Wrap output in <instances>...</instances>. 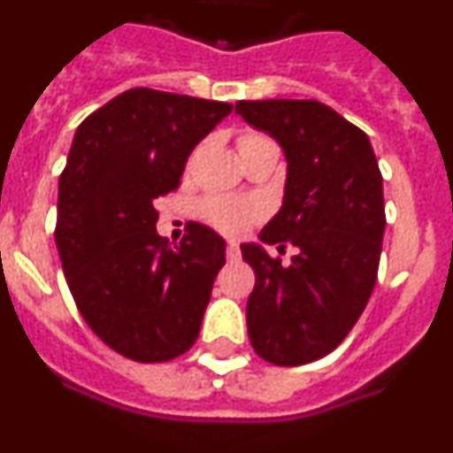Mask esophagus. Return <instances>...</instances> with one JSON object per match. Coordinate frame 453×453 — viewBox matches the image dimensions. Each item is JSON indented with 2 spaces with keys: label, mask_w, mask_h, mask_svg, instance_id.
Segmentation results:
<instances>
[{
  "label": "esophagus",
  "mask_w": 453,
  "mask_h": 453,
  "mask_svg": "<svg viewBox=\"0 0 453 453\" xmlns=\"http://www.w3.org/2000/svg\"><path fill=\"white\" fill-rule=\"evenodd\" d=\"M226 257H227V260H230V262H237L239 257H242V250H239V246L234 244V242H230V244H227Z\"/></svg>",
  "instance_id": "1"
}]
</instances>
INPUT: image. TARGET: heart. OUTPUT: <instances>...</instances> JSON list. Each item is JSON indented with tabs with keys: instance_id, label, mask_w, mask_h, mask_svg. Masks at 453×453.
<instances>
[{
	"instance_id": "b5f03b06",
	"label": "heart",
	"mask_w": 453,
	"mask_h": 453,
	"mask_svg": "<svg viewBox=\"0 0 453 453\" xmlns=\"http://www.w3.org/2000/svg\"><path fill=\"white\" fill-rule=\"evenodd\" d=\"M267 144L276 147L273 140H269L267 135L246 131L239 135L237 150L239 154H246V151L257 150V147H267ZM203 216L216 230H220V233L239 234L257 219V209L249 203L230 200V197H209V200L203 203Z\"/></svg>"
}]
</instances>
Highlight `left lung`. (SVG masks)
<instances>
[{
	"label": "left lung",
	"instance_id": "left-lung-1",
	"mask_svg": "<svg viewBox=\"0 0 453 453\" xmlns=\"http://www.w3.org/2000/svg\"><path fill=\"white\" fill-rule=\"evenodd\" d=\"M234 112L288 161L283 204L260 242L298 249L283 268L261 244H242L256 272L250 345L276 366H302L341 345L373 292L387 226L382 174L366 133L320 101H239Z\"/></svg>",
	"mask_w": 453,
	"mask_h": 453
}]
</instances>
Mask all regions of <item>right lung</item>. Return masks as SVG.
I'll return each mask as SVG.
<instances>
[{"label": "right lung", "mask_w": 453, "mask_h": 453, "mask_svg": "<svg viewBox=\"0 0 453 453\" xmlns=\"http://www.w3.org/2000/svg\"><path fill=\"white\" fill-rule=\"evenodd\" d=\"M230 112L220 101L135 87L75 131L59 177L57 250L91 332L133 362H168L200 334L226 242L193 223L170 249L154 204Z\"/></svg>", "instance_id": "right-lung-1"}]
</instances>
